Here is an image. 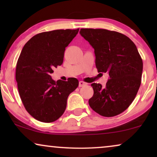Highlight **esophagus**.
<instances>
[{"instance_id":"1","label":"esophagus","mask_w":157,"mask_h":157,"mask_svg":"<svg viewBox=\"0 0 157 157\" xmlns=\"http://www.w3.org/2000/svg\"><path fill=\"white\" fill-rule=\"evenodd\" d=\"M87 83L83 82L82 81H79V83H78V86L79 87H83V86H86Z\"/></svg>"}]
</instances>
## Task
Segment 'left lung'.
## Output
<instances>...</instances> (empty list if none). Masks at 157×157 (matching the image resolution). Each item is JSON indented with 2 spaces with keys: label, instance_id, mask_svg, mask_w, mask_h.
Returning a JSON list of instances; mask_svg holds the SVG:
<instances>
[{
  "label": "left lung",
  "instance_id": "8db88e82",
  "mask_svg": "<svg viewBox=\"0 0 157 157\" xmlns=\"http://www.w3.org/2000/svg\"><path fill=\"white\" fill-rule=\"evenodd\" d=\"M80 34L94 48L98 72L109 76L105 87L91 84L89 106L103 117L120 114L132 104L141 85L143 62L136 45L124 34L106 29H81Z\"/></svg>",
  "mask_w": 157,
  "mask_h": 157
}]
</instances>
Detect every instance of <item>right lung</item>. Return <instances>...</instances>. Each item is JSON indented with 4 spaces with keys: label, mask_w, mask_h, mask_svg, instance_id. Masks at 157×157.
I'll list each match as a JSON object with an SVG mask.
<instances>
[{
    "label": "right lung",
    "mask_w": 157,
    "mask_h": 157,
    "mask_svg": "<svg viewBox=\"0 0 157 157\" xmlns=\"http://www.w3.org/2000/svg\"><path fill=\"white\" fill-rule=\"evenodd\" d=\"M75 30H54L32 37L21 51L16 64V80L26 111L38 121L50 123L64 113L69 94L78 81L53 80V68L63 63L66 47L77 35Z\"/></svg>",
    "instance_id": "add662e5"
}]
</instances>
